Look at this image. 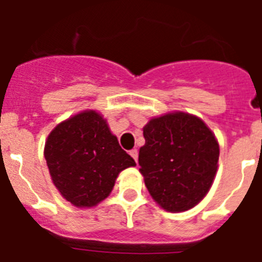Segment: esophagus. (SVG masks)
<instances>
[{
  "instance_id": "esophagus-1",
  "label": "esophagus",
  "mask_w": 262,
  "mask_h": 262,
  "mask_svg": "<svg viewBox=\"0 0 262 262\" xmlns=\"http://www.w3.org/2000/svg\"><path fill=\"white\" fill-rule=\"evenodd\" d=\"M129 155H131V157H133V159L135 160L136 163H138V156H139L138 149H131V151H129Z\"/></svg>"
}]
</instances>
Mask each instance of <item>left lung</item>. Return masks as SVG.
Listing matches in <instances>:
<instances>
[{
	"instance_id": "left-lung-1",
	"label": "left lung",
	"mask_w": 262,
	"mask_h": 262,
	"mask_svg": "<svg viewBox=\"0 0 262 262\" xmlns=\"http://www.w3.org/2000/svg\"><path fill=\"white\" fill-rule=\"evenodd\" d=\"M139 151L145 186L164 210H190L205 198L216 174L219 144L198 117L170 113L152 118L143 128Z\"/></svg>"
}]
</instances>
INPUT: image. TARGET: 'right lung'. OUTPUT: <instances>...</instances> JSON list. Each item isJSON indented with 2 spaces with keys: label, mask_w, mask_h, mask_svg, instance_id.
Returning <instances> with one entry per match:
<instances>
[{
  "label": "right lung",
  "mask_w": 262,
  "mask_h": 262,
  "mask_svg": "<svg viewBox=\"0 0 262 262\" xmlns=\"http://www.w3.org/2000/svg\"><path fill=\"white\" fill-rule=\"evenodd\" d=\"M45 157L53 185L76 207H93L107 198L118 174L136 165L94 110L57 124L48 135Z\"/></svg>",
  "instance_id": "add662e5"
}]
</instances>
